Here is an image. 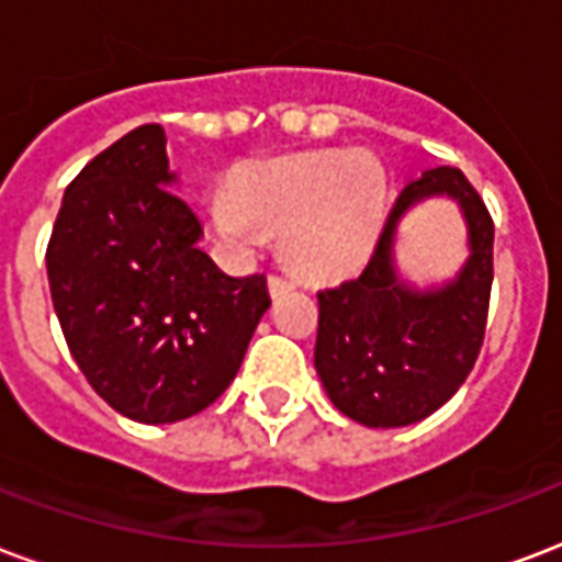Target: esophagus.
Returning <instances> with one entry per match:
<instances>
[{
    "label": "esophagus",
    "instance_id": "esophagus-1",
    "mask_svg": "<svg viewBox=\"0 0 562 562\" xmlns=\"http://www.w3.org/2000/svg\"><path fill=\"white\" fill-rule=\"evenodd\" d=\"M268 285H270V294H273V297H280V294L292 292L294 280H289V277H280V273H270Z\"/></svg>",
    "mask_w": 562,
    "mask_h": 562
}]
</instances>
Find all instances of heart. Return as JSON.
Returning <instances> with one entry per match:
<instances>
[{"label": "heart", "instance_id": "obj_1", "mask_svg": "<svg viewBox=\"0 0 562 562\" xmlns=\"http://www.w3.org/2000/svg\"><path fill=\"white\" fill-rule=\"evenodd\" d=\"M386 214V176L366 151H310L238 166L211 193L205 217L223 244L249 249L280 235L282 259L306 280L355 273L375 247Z\"/></svg>", "mask_w": 562, "mask_h": 562}]
</instances>
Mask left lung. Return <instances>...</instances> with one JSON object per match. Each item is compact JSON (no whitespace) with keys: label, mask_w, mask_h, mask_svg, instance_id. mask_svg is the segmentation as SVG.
<instances>
[{"label":"left lung","mask_w":562,"mask_h":562,"mask_svg":"<svg viewBox=\"0 0 562 562\" xmlns=\"http://www.w3.org/2000/svg\"><path fill=\"white\" fill-rule=\"evenodd\" d=\"M431 195L460 202L472 256L456 281L419 293L397 280L392 238L397 220ZM492 280L494 223L480 193L456 166L423 172L398 193L363 273L318 292L315 372L330 402L369 429L435 414L480 357Z\"/></svg>","instance_id":"8db88e82"}]
</instances>
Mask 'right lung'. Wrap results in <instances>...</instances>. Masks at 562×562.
Instances as JSON below:
<instances>
[{
  "label": "right lung",
  "instance_id": "right-lung-1",
  "mask_svg": "<svg viewBox=\"0 0 562 562\" xmlns=\"http://www.w3.org/2000/svg\"><path fill=\"white\" fill-rule=\"evenodd\" d=\"M199 238L160 124L124 133L61 199L47 244L61 334L94 393L136 423L217 402L270 306L265 273L228 277Z\"/></svg>",
  "mask_w": 562,
  "mask_h": 562
}]
</instances>
